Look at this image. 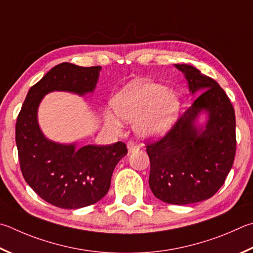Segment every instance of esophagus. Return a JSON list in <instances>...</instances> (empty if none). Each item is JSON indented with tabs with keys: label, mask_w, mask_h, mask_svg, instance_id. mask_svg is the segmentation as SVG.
I'll return each mask as SVG.
<instances>
[{
	"label": "esophagus",
	"mask_w": 253,
	"mask_h": 253,
	"mask_svg": "<svg viewBox=\"0 0 253 253\" xmlns=\"http://www.w3.org/2000/svg\"><path fill=\"white\" fill-rule=\"evenodd\" d=\"M127 148H128V151H129V153H134V151H137L139 149V146L137 145L135 141L129 140L127 142Z\"/></svg>",
	"instance_id": "obj_1"
}]
</instances>
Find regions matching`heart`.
Returning <instances> with one entry per match:
<instances>
[{"label": "heart", "mask_w": 253, "mask_h": 253, "mask_svg": "<svg viewBox=\"0 0 253 253\" xmlns=\"http://www.w3.org/2000/svg\"><path fill=\"white\" fill-rule=\"evenodd\" d=\"M113 108L118 117L136 123V131L145 138L164 136L170 129L180 108L178 97L168 93L163 85L146 81H132L113 99ZM105 123L114 130L122 124L111 112L105 113Z\"/></svg>", "instance_id": "heart-1"}]
</instances>
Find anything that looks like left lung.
<instances>
[{"label": "left lung", "instance_id": "obj_1", "mask_svg": "<svg viewBox=\"0 0 253 253\" xmlns=\"http://www.w3.org/2000/svg\"><path fill=\"white\" fill-rule=\"evenodd\" d=\"M197 96L159 140L148 142L149 187L156 198L171 205L209 199L224 183L236 155V116L230 99L214 80L187 64H174ZM209 113L205 128L194 125Z\"/></svg>", "mask_w": 253, "mask_h": 253}]
</instances>
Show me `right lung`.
Masks as SVG:
<instances>
[{
  "label": "right lung",
  "mask_w": 253,
  "mask_h": 253,
  "mask_svg": "<svg viewBox=\"0 0 253 253\" xmlns=\"http://www.w3.org/2000/svg\"><path fill=\"white\" fill-rule=\"evenodd\" d=\"M100 70L58 64L31 87L17 116L15 140L23 177L41 198L58 208L80 209L102 199L115 167L128 151L122 141L79 148L57 144L45 138L39 127L38 108L45 95L54 90L90 93Z\"/></svg>",
  "instance_id": "add662e5"
}]
</instances>
